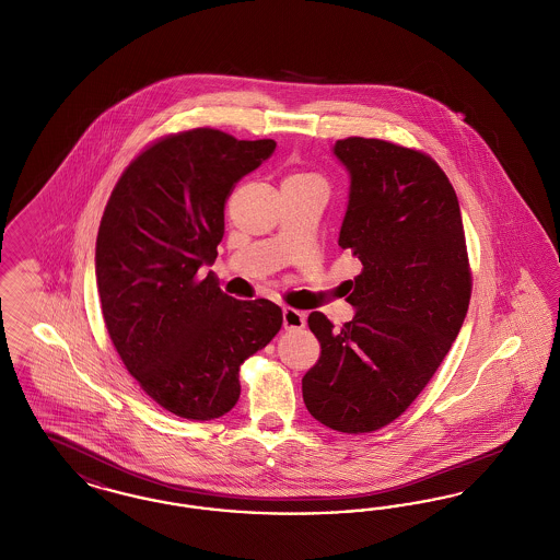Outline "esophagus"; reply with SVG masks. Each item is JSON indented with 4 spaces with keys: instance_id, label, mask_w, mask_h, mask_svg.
I'll list each match as a JSON object with an SVG mask.
<instances>
[{
    "instance_id": "obj_1",
    "label": "esophagus",
    "mask_w": 560,
    "mask_h": 560,
    "mask_svg": "<svg viewBox=\"0 0 560 560\" xmlns=\"http://www.w3.org/2000/svg\"><path fill=\"white\" fill-rule=\"evenodd\" d=\"M306 325V317H304V313H300V311H295V308H283V327L285 329H302Z\"/></svg>"
}]
</instances>
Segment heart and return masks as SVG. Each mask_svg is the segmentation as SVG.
I'll list each match as a JSON object with an SVG mask.
<instances>
[{"label": "heart", "mask_w": 560, "mask_h": 560, "mask_svg": "<svg viewBox=\"0 0 560 560\" xmlns=\"http://www.w3.org/2000/svg\"><path fill=\"white\" fill-rule=\"evenodd\" d=\"M285 180H298V183H306V180H319L315 174H308V172H295L290 174Z\"/></svg>", "instance_id": "1"}]
</instances>
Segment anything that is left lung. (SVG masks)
I'll return each mask as SVG.
<instances>
[{
	"label": "left lung",
	"mask_w": 560,
	"mask_h": 560,
	"mask_svg": "<svg viewBox=\"0 0 560 560\" xmlns=\"http://www.w3.org/2000/svg\"><path fill=\"white\" fill-rule=\"evenodd\" d=\"M350 172L340 247L359 262L340 329L323 313L308 327L319 361L302 377L315 420L361 434L395 422L443 363L472 293L459 203L427 153L350 136L334 147Z\"/></svg>",
	"instance_id": "left-lung-1"
}]
</instances>
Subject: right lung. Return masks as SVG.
<instances>
[{"label":"right lung","mask_w":560,"mask_h":560,"mask_svg":"<svg viewBox=\"0 0 560 560\" xmlns=\"http://www.w3.org/2000/svg\"><path fill=\"white\" fill-rule=\"evenodd\" d=\"M275 147L213 128L167 133L130 161L108 197L96 240L108 336L140 388L178 418L231 411L241 363L281 329L277 304L235 300L212 270L203 277L229 195Z\"/></svg>","instance_id":"right-lung-1"}]
</instances>
